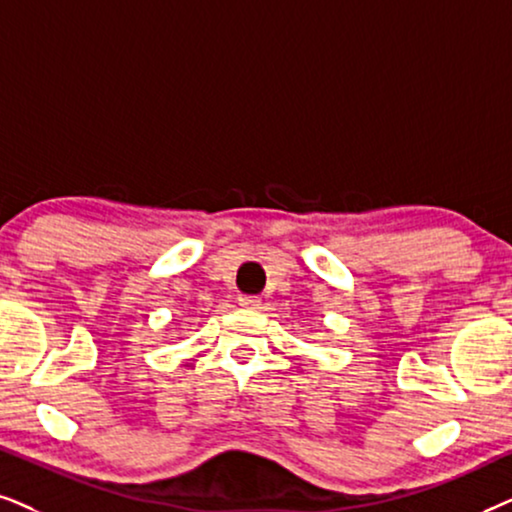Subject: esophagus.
<instances>
[{"label":"esophagus","mask_w":512,"mask_h":512,"mask_svg":"<svg viewBox=\"0 0 512 512\" xmlns=\"http://www.w3.org/2000/svg\"><path fill=\"white\" fill-rule=\"evenodd\" d=\"M238 304H241L243 309H260V299H257V297L243 295V297H238Z\"/></svg>","instance_id":"obj_1"}]
</instances>
